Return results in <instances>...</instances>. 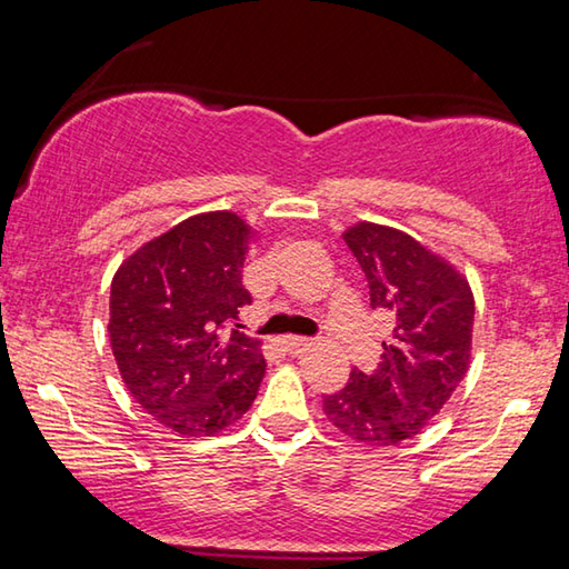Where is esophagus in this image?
<instances>
[{"mask_svg":"<svg viewBox=\"0 0 569 569\" xmlns=\"http://www.w3.org/2000/svg\"><path fill=\"white\" fill-rule=\"evenodd\" d=\"M308 343V339H303V336H281V339H278V346H281L283 351H298V349H303V346Z\"/></svg>","mask_w":569,"mask_h":569,"instance_id":"34e87169","label":"esophagus"}]
</instances>
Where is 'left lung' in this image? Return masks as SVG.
I'll return each mask as SVG.
<instances>
[{
	"mask_svg": "<svg viewBox=\"0 0 569 569\" xmlns=\"http://www.w3.org/2000/svg\"><path fill=\"white\" fill-rule=\"evenodd\" d=\"M343 240L393 331L379 369H353L346 389L323 399V413L359 445L393 447L419 435L467 377L475 293L455 263L399 228L359 220Z\"/></svg>",
	"mask_w": 569,
	"mask_h": 569,
	"instance_id": "left-lung-1",
	"label": "left lung"
}]
</instances>
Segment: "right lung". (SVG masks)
<instances>
[{"label": "right lung", "mask_w": 569, "mask_h": 569, "mask_svg": "<svg viewBox=\"0 0 569 569\" xmlns=\"http://www.w3.org/2000/svg\"><path fill=\"white\" fill-rule=\"evenodd\" d=\"M256 238L233 210H210L142 243L112 276L120 377L142 411L182 437L236 423L263 381L261 341L230 329L250 303L243 263Z\"/></svg>", "instance_id": "add662e5"}]
</instances>
